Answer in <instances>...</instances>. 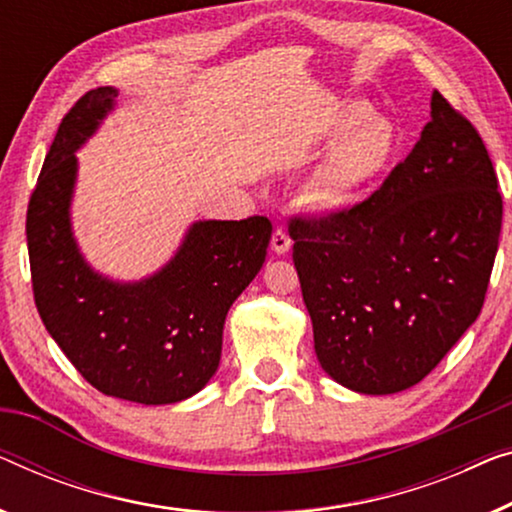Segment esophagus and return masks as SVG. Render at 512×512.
<instances>
[{"instance_id":"obj_1","label":"esophagus","mask_w":512,"mask_h":512,"mask_svg":"<svg viewBox=\"0 0 512 512\" xmlns=\"http://www.w3.org/2000/svg\"><path fill=\"white\" fill-rule=\"evenodd\" d=\"M272 249L277 251V254H286V251L291 249V235L286 233V228H281V226L274 228V233H272Z\"/></svg>"}]
</instances>
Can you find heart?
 <instances>
[{
    "label": "heart",
    "mask_w": 512,
    "mask_h": 512,
    "mask_svg": "<svg viewBox=\"0 0 512 512\" xmlns=\"http://www.w3.org/2000/svg\"><path fill=\"white\" fill-rule=\"evenodd\" d=\"M365 103H346L325 129L332 150L305 184V201L316 210H339L353 203L388 170L397 138L385 120L369 117Z\"/></svg>",
    "instance_id": "obj_1"
}]
</instances>
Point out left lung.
<instances>
[{"label": "left lung", "instance_id": "left-lung-1", "mask_svg": "<svg viewBox=\"0 0 512 512\" xmlns=\"http://www.w3.org/2000/svg\"><path fill=\"white\" fill-rule=\"evenodd\" d=\"M478 129L432 94V120L367 201L293 217L318 362L365 395L411 388L483 309L503 201Z\"/></svg>", "mask_w": 512, "mask_h": 512}]
</instances>
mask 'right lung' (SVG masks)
I'll list each match as a JSON object with an SVG mask.
<instances>
[{"instance_id": "obj_1", "label": "right lung", "mask_w": 512, "mask_h": 512, "mask_svg": "<svg viewBox=\"0 0 512 512\" xmlns=\"http://www.w3.org/2000/svg\"><path fill=\"white\" fill-rule=\"evenodd\" d=\"M113 87H96L59 124L27 205L32 291L50 337L103 395L173 404L217 372L228 309L263 268L268 217L198 221L164 270L140 284L94 274L71 238L69 201L76 152L113 108Z\"/></svg>"}]
</instances>
